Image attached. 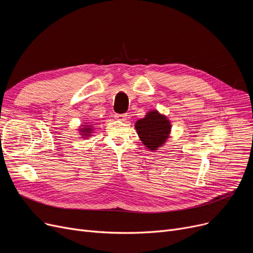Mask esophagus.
Returning a JSON list of instances; mask_svg holds the SVG:
<instances>
[{"label":"esophagus","mask_w":253,"mask_h":253,"mask_svg":"<svg viewBox=\"0 0 253 253\" xmlns=\"http://www.w3.org/2000/svg\"><path fill=\"white\" fill-rule=\"evenodd\" d=\"M115 118L117 120H120V121H125V120H127V118H128V115L127 114H117L115 116Z\"/></svg>","instance_id":"34e87169"}]
</instances>
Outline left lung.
<instances>
[{
    "instance_id": "left-lung-1",
    "label": "left lung",
    "mask_w": 253,
    "mask_h": 253,
    "mask_svg": "<svg viewBox=\"0 0 253 253\" xmlns=\"http://www.w3.org/2000/svg\"><path fill=\"white\" fill-rule=\"evenodd\" d=\"M135 129L142 144L151 151H156L164 145L169 137L171 124L167 117L153 110L136 121Z\"/></svg>"
}]
</instances>
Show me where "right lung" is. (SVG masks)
<instances>
[{
  "instance_id": "obj_1",
  "label": "right lung",
  "mask_w": 253,
  "mask_h": 253,
  "mask_svg": "<svg viewBox=\"0 0 253 253\" xmlns=\"http://www.w3.org/2000/svg\"><path fill=\"white\" fill-rule=\"evenodd\" d=\"M83 128L80 129V132H81V135L83 136V138H88L89 136H91V133L93 132L92 126L91 125H82Z\"/></svg>"
}]
</instances>
